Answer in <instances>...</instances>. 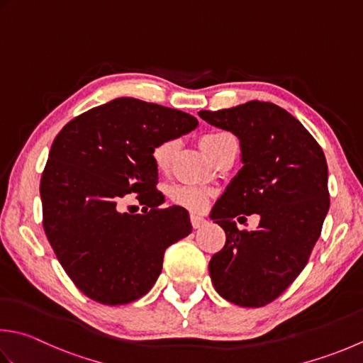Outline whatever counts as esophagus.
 I'll return each instance as SVG.
<instances>
[{
    "mask_svg": "<svg viewBox=\"0 0 363 363\" xmlns=\"http://www.w3.org/2000/svg\"><path fill=\"white\" fill-rule=\"evenodd\" d=\"M190 222H191V225H194V228H200L201 225L206 223V218L203 216H200V214H191L190 216Z\"/></svg>",
    "mask_w": 363,
    "mask_h": 363,
    "instance_id": "1",
    "label": "esophagus"
}]
</instances>
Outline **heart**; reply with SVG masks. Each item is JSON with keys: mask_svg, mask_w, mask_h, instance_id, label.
<instances>
[{"mask_svg": "<svg viewBox=\"0 0 363 363\" xmlns=\"http://www.w3.org/2000/svg\"><path fill=\"white\" fill-rule=\"evenodd\" d=\"M231 138L228 132H209L201 138V147L209 157L214 160L220 147L226 140ZM177 140L168 138L155 145L151 149V159L155 169L159 173H165L172 167L174 154L177 151ZM167 196L174 206H181L189 211H203L208 208L211 198L214 196V191L203 186H191V184H173L167 189Z\"/></svg>", "mask_w": 363, "mask_h": 363, "instance_id": "obj_1", "label": "heart"}]
</instances>
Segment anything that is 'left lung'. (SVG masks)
I'll list each match as a JSON object with an SVG mask.
<instances>
[{"label": "left lung", "instance_id": "1", "mask_svg": "<svg viewBox=\"0 0 363 363\" xmlns=\"http://www.w3.org/2000/svg\"><path fill=\"white\" fill-rule=\"evenodd\" d=\"M240 140L242 163L211 212L226 242L209 262L217 293L240 307H264L303 271L321 236L330 198L321 146L286 110L250 101L198 113ZM258 213L257 230H238L233 218Z\"/></svg>", "mask_w": 363, "mask_h": 363}]
</instances>
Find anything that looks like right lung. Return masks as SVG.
Listing matches in <instances>:
<instances>
[{"label": "right lung", "mask_w": 363, "mask_h": 363, "mask_svg": "<svg viewBox=\"0 0 363 363\" xmlns=\"http://www.w3.org/2000/svg\"><path fill=\"white\" fill-rule=\"evenodd\" d=\"M198 125L196 118L133 97L99 105L62 127L40 177L42 225L74 285L104 305L143 297L167 248L189 236V212L160 208L151 149ZM130 193L144 204L127 215Z\"/></svg>", "instance_id": "1"}]
</instances>
